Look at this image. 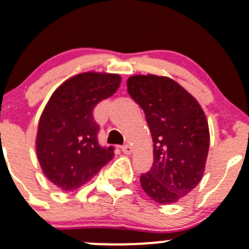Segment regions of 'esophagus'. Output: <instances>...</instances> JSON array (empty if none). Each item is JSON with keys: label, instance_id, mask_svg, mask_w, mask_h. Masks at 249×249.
<instances>
[{"label": "esophagus", "instance_id": "34e87169", "mask_svg": "<svg viewBox=\"0 0 249 249\" xmlns=\"http://www.w3.org/2000/svg\"><path fill=\"white\" fill-rule=\"evenodd\" d=\"M122 151H123V153H125V154H131L132 147L130 146V144H124V146L122 147Z\"/></svg>", "mask_w": 249, "mask_h": 249}]
</instances>
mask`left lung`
Masks as SVG:
<instances>
[{"mask_svg":"<svg viewBox=\"0 0 249 249\" xmlns=\"http://www.w3.org/2000/svg\"><path fill=\"white\" fill-rule=\"evenodd\" d=\"M126 84L153 140V164L140 178L142 189L157 203H175L203 178L211 140L206 115L196 98L170 78L134 75Z\"/></svg>","mask_w":249,"mask_h":249,"instance_id":"8db88e82","label":"left lung"}]
</instances>
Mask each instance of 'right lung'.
Returning a JSON list of instances; mask_svg holds the SVG:
<instances>
[{"label": "right lung", "instance_id": "obj_1", "mask_svg": "<svg viewBox=\"0 0 249 249\" xmlns=\"http://www.w3.org/2000/svg\"><path fill=\"white\" fill-rule=\"evenodd\" d=\"M120 83L118 74L88 71L64 81L48 100L38 122L36 154L46 178L60 190L81 187L114 157V147L98 143L92 112Z\"/></svg>", "mask_w": 249, "mask_h": 249}]
</instances>
